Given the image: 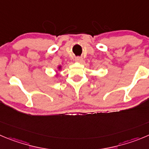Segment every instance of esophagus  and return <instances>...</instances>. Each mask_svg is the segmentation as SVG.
<instances>
[{
	"label": "esophagus",
	"mask_w": 149,
	"mask_h": 149,
	"mask_svg": "<svg viewBox=\"0 0 149 149\" xmlns=\"http://www.w3.org/2000/svg\"><path fill=\"white\" fill-rule=\"evenodd\" d=\"M83 60V59L81 57H79V56H77V57L75 58V61L78 62H81V61Z\"/></svg>",
	"instance_id": "34e87169"
}]
</instances>
